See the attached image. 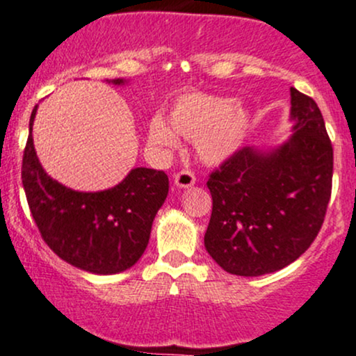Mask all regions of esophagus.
<instances>
[{
    "mask_svg": "<svg viewBox=\"0 0 356 356\" xmlns=\"http://www.w3.org/2000/svg\"><path fill=\"white\" fill-rule=\"evenodd\" d=\"M196 182V177L191 170H181L179 174L174 175V184L179 187V189H187V187L194 186Z\"/></svg>",
    "mask_w": 356,
    "mask_h": 356,
    "instance_id": "esophagus-1",
    "label": "esophagus"
}]
</instances>
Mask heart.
I'll use <instances>...</instances> for the list:
<instances>
[{"instance_id":"1","label":"heart","mask_w":356,"mask_h":356,"mask_svg":"<svg viewBox=\"0 0 356 356\" xmlns=\"http://www.w3.org/2000/svg\"><path fill=\"white\" fill-rule=\"evenodd\" d=\"M170 124L172 129L168 127ZM252 116L233 97L189 92L175 99L169 123L154 116L148 136L154 145L172 148L177 143L174 131L194 140L196 155L208 165H220L240 150L247 140Z\"/></svg>"}]
</instances>
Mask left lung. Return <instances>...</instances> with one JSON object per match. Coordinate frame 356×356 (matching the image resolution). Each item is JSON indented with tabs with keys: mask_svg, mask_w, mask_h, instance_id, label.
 Listing matches in <instances>:
<instances>
[{
	"mask_svg": "<svg viewBox=\"0 0 356 356\" xmlns=\"http://www.w3.org/2000/svg\"><path fill=\"white\" fill-rule=\"evenodd\" d=\"M291 138L245 147L209 175L213 213L204 247L222 270L257 277L298 260L321 229L333 181V147L312 97L291 88Z\"/></svg>",
	"mask_w": 356,
	"mask_h": 356,
	"instance_id": "8db88e82",
	"label": "left lung"
}]
</instances>
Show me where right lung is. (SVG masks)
Masks as SVG:
<instances>
[{
  "instance_id": "right-lung-1",
  "label": "right lung",
  "mask_w": 356,
  "mask_h": 356,
  "mask_svg": "<svg viewBox=\"0 0 356 356\" xmlns=\"http://www.w3.org/2000/svg\"><path fill=\"white\" fill-rule=\"evenodd\" d=\"M124 84L123 79L111 81ZM30 135L22 182L38 232L50 250L81 270L109 275L134 267L145 252L152 222L169 194L163 170L136 167L118 186L97 193L69 189L47 175Z\"/></svg>"
}]
</instances>
